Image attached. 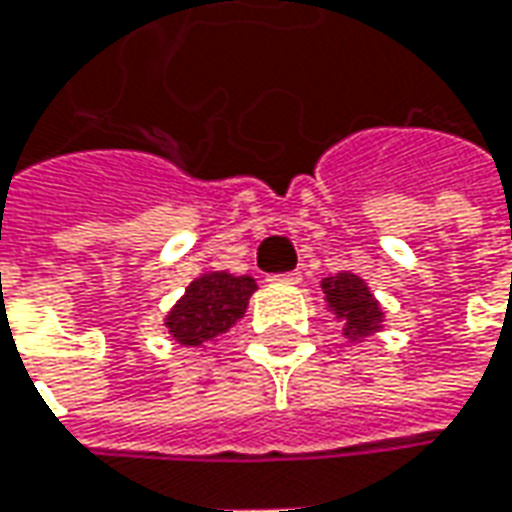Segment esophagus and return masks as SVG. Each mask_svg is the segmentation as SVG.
<instances>
[{"mask_svg":"<svg viewBox=\"0 0 512 512\" xmlns=\"http://www.w3.org/2000/svg\"><path fill=\"white\" fill-rule=\"evenodd\" d=\"M266 280H272V283H289V286H294V283H300V280H303V274H300V272H280V274H269Z\"/></svg>","mask_w":512,"mask_h":512,"instance_id":"34e87169","label":"esophagus"}]
</instances>
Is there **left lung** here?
I'll list each match as a JSON object with an SVG mask.
<instances>
[{"label":"left lung","mask_w":512,"mask_h":512,"mask_svg":"<svg viewBox=\"0 0 512 512\" xmlns=\"http://www.w3.org/2000/svg\"><path fill=\"white\" fill-rule=\"evenodd\" d=\"M328 309L334 311L345 323L348 340H362L374 334L382 326V309L374 300V294L362 283L357 274L343 272L323 280Z\"/></svg>","instance_id":"1"}]
</instances>
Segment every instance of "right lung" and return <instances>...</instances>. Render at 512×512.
I'll use <instances>...</instances> for the list:
<instances>
[{
    "instance_id": "1",
    "label": "right lung",
    "mask_w": 512,
    "mask_h": 512,
    "mask_svg": "<svg viewBox=\"0 0 512 512\" xmlns=\"http://www.w3.org/2000/svg\"><path fill=\"white\" fill-rule=\"evenodd\" d=\"M257 289L252 277L226 272L201 274L167 314L169 334L181 345H201L229 331L243 317L249 297Z\"/></svg>"
}]
</instances>
